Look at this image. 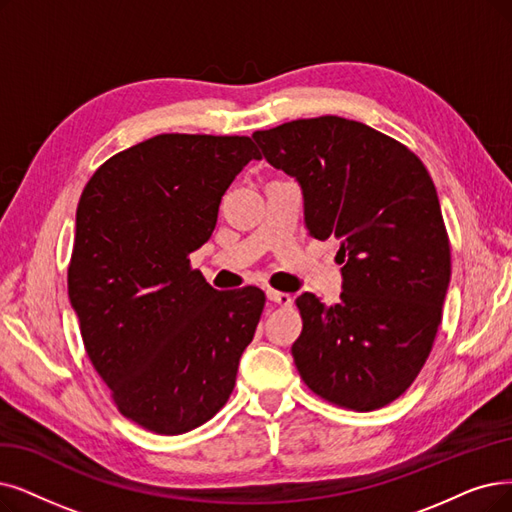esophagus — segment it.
<instances>
[{"label":"esophagus","mask_w":512,"mask_h":512,"mask_svg":"<svg viewBox=\"0 0 512 512\" xmlns=\"http://www.w3.org/2000/svg\"><path fill=\"white\" fill-rule=\"evenodd\" d=\"M267 298H269L271 302L279 304V306H292V302H294V298H292L290 294L277 292V290H267Z\"/></svg>","instance_id":"obj_1"}]
</instances>
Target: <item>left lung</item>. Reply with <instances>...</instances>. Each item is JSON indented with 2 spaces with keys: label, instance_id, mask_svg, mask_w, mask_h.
<instances>
[{
  "label": "left lung",
  "instance_id": "1",
  "mask_svg": "<svg viewBox=\"0 0 512 512\" xmlns=\"http://www.w3.org/2000/svg\"><path fill=\"white\" fill-rule=\"evenodd\" d=\"M252 138L296 178L309 235L340 243V302L296 298L298 372L327 401L378 410L416 380L441 323L452 258L433 180L401 142L336 115Z\"/></svg>",
  "mask_w": 512,
  "mask_h": 512
}]
</instances>
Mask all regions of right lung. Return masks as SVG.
<instances>
[{"mask_svg": "<svg viewBox=\"0 0 512 512\" xmlns=\"http://www.w3.org/2000/svg\"><path fill=\"white\" fill-rule=\"evenodd\" d=\"M252 159L248 136L159 134L94 172L75 216L69 300L117 410L157 435L208 422L233 393L264 292H218L189 254Z\"/></svg>", "mask_w": 512, "mask_h": 512, "instance_id": "add662e5", "label": "right lung"}]
</instances>
